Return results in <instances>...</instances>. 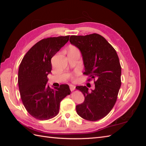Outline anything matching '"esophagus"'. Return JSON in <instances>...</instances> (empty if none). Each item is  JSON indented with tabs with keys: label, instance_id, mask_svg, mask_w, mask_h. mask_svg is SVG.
<instances>
[{
	"label": "esophagus",
	"instance_id": "obj_1",
	"mask_svg": "<svg viewBox=\"0 0 146 146\" xmlns=\"http://www.w3.org/2000/svg\"><path fill=\"white\" fill-rule=\"evenodd\" d=\"M69 88H70V91H74L75 89H76V86L72 85H69Z\"/></svg>",
	"mask_w": 146,
	"mask_h": 146
}]
</instances>
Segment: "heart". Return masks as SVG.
Listing matches in <instances>:
<instances>
[{"instance_id": "1", "label": "heart", "mask_w": 146, "mask_h": 146, "mask_svg": "<svg viewBox=\"0 0 146 146\" xmlns=\"http://www.w3.org/2000/svg\"><path fill=\"white\" fill-rule=\"evenodd\" d=\"M71 49H74V48H71Z\"/></svg>"}]
</instances>
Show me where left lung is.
<instances>
[{
	"label": "left lung",
	"mask_w": 146,
	"mask_h": 146,
	"mask_svg": "<svg viewBox=\"0 0 146 146\" xmlns=\"http://www.w3.org/2000/svg\"><path fill=\"white\" fill-rule=\"evenodd\" d=\"M70 42L80 50L85 72L94 78L95 88L76 86L85 97L82 104L76 106L77 114L88 121H96L110 112L115 104L121 88V67L115 49L101 35L70 37Z\"/></svg>",
	"instance_id": "obj_1"
}]
</instances>
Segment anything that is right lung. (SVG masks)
Here are the masks:
<instances>
[{
  "label": "right lung",
  "mask_w": 146,
  "mask_h": 146,
  "mask_svg": "<svg viewBox=\"0 0 146 146\" xmlns=\"http://www.w3.org/2000/svg\"><path fill=\"white\" fill-rule=\"evenodd\" d=\"M69 36L39 41L25 55L19 65L18 85L21 100L28 113L41 121L54 117L61 101L70 94L68 85L50 88L47 85L51 74V59L69 41Z\"/></svg>",
  "instance_id": "add662e5"
}]
</instances>
